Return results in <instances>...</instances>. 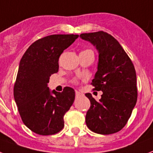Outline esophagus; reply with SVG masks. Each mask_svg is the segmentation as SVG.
Listing matches in <instances>:
<instances>
[{
  "label": "esophagus",
  "mask_w": 153,
  "mask_h": 153,
  "mask_svg": "<svg viewBox=\"0 0 153 153\" xmlns=\"http://www.w3.org/2000/svg\"><path fill=\"white\" fill-rule=\"evenodd\" d=\"M82 93H80V92H79V91H76V92H75V96H76L77 97H78L82 96Z\"/></svg>",
  "instance_id": "34e87169"
}]
</instances>
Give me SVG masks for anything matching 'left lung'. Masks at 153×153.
I'll list each match as a JSON object with an SVG mask.
<instances>
[{"mask_svg":"<svg viewBox=\"0 0 153 153\" xmlns=\"http://www.w3.org/2000/svg\"><path fill=\"white\" fill-rule=\"evenodd\" d=\"M97 49V71L92 85L102 91L97 101L91 94L85 123L93 132L111 134L121 130L130 119L137 99V76L134 66L121 45L114 37L104 31L81 33Z\"/></svg>","mask_w":153,"mask_h":153,"instance_id":"left-lung-1","label":"left lung"}]
</instances>
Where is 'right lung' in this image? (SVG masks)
<instances>
[{
	"mask_svg": "<svg viewBox=\"0 0 153 153\" xmlns=\"http://www.w3.org/2000/svg\"><path fill=\"white\" fill-rule=\"evenodd\" d=\"M78 34H53L38 39L20 60L14 85V98L23 123L40 135H52L64 126V116L75 93L64 87L61 93L48 87L51 74L58 72L59 58Z\"/></svg>",
	"mask_w": 153,
	"mask_h": 153,
	"instance_id": "right-lung-1",
	"label": "right lung"
}]
</instances>
